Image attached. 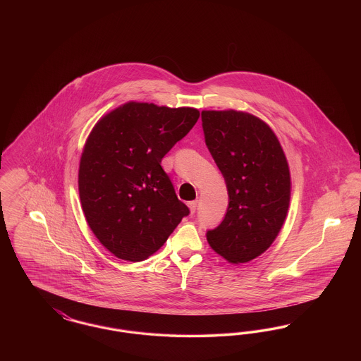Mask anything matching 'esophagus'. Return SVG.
I'll return each instance as SVG.
<instances>
[{"label": "esophagus", "instance_id": "34e87169", "mask_svg": "<svg viewBox=\"0 0 361 361\" xmlns=\"http://www.w3.org/2000/svg\"><path fill=\"white\" fill-rule=\"evenodd\" d=\"M188 207L189 209H190V212H192V214H195V212H196V209H197V200L189 202Z\"/></svg>", "mask_w": 361, "mask_h": 361}]
</instances>
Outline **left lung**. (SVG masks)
I'll use <instances>...</instances> for the list:
<instances>
[{"mask_svg":"<svg viewBox=\"0 0 361 361\" xmlns=\"http://www.w3.org/2000/svg\"><path fill=\"white\" fill-rule=\"evenodd\" d=\"M202 126L228 193L224 221L207 231V240L228 262H247L272 245L287 216L286 155L269 126L253 115L203 111Z\"/></svg>","mask_w":361,"mask_h":361,"instance_id":"left-lung-1","label":"left lung"}]
</instances>
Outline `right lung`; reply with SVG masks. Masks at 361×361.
Here are the masks:
<instances>
[{"label": "right lung", "instance_id": "1", "mask_svg": "<svg viewBox=\"0 0 361 361\" xmlns=\"http://www.w3.org/2000/svg\"><path fill=\"white\" fill-rule=\"evenodd\" d=\"M199 116L195 108L133 102L92 130L80 162V199L89 227L116 257L146 259L188 216L161 161Z\"/></svg>", "mask_w": 361, "mask_h": 361}]
</instances>
